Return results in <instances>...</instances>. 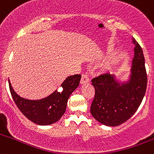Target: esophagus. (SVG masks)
I'll return each mask as SVG.
<instances>
[{"mask_svg":"<svg viewBox=\"0 0 154 154\" xmlns=\"http://www.w3.org/2000/svg\"><path fill=\"white\" fill-rule=\"evenodd\" d=\"M89 79L88 75H86V74H82V77H81V80H80V83H89Z\"/></svg>","mask_w":154,"mask_h":154,"instance_id":"esophagus-1","label":"esophagus"}]
</instances>
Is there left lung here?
<instances>
[{"label": "left lung", "instance_id": "8db88e82", "mask_svg": "<svg viewBox=\"0 0 154 154\" xmlns=\"http://www.w3.org/2000/svg\"><path fill=\"white\" fill-rule=\"evenodd\" d=\"M135 56L130 80L119 85L109 73L92 80L95 96L91 104L92 117L99 123L116 126L127 121L141 104L147 89V77L143 50L135 38Z\"/></svg>", "mask_w": 154, "mask_h": 154}]
</instances>
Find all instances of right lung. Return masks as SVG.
<instances>
[{
  "label": "right lung",
  "mask_w": 154,
  "mask_h": 154,
  "mask_svg": "<svg viewBox=\"0 0 154 154\" xmlns=\"http://www.w3.org/2000/svg\"><path fill=\"white\" fill-rule=\"evenodd\" d=\"M80 78V74L67 77L61 85L60 92L56 90L47 98L38 101H30L19 97L13 89L10 81L9 87L13 101L22 114L36 124L46 126L60 120L66 110L68 98L79 86Z\"/></svg>",
  "instance_id": "add662e5"
}]
</instances>
